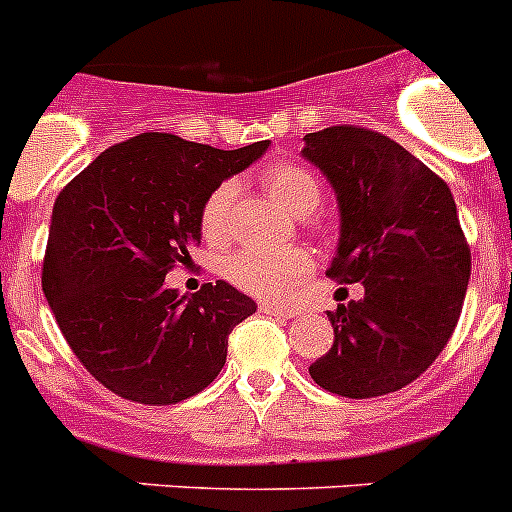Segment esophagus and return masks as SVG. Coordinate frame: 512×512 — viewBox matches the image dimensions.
Returning <instances> with one entry per match:
<instances>
[{
  "label": "esophagus",
  "mask_w": 512,
  "mask_h": 512,
  "mask_svg": "<svg viewBox=\"0 0 512 512\" xmlns=\"http://www.w3.org/2000/svg\"><path fill=\"white\" fill-rule=\"evenodd\" d=\"M259 310L264 312V315H271V318H295L297 312L289 310V307H282V305H274V302H261Z\"/></svg>",
  "instance_id": "obj_1"
}]
</instances>
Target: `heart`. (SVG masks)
<instances>
[{
    "instance_id": "heart-1",
    "label": "heart",
    "mask_w": 512,
    "mask_h": 512,
    "mask_svg": "<svg viewBox=\"0 0 512 512\" xmlns=\"http://www.w3.org/2000/svg\"><path fill=\"white\" fill-rule=\"evenodd\" d=\"M266 192L295 217H307L318 210L323 200V187L318 176L300 164H274L264 171ZM235 200V182L215 184L210 194L202 202L200 210V230L207 241L220 243L230 233V210ZM315 269V261L307 251L292 248V251H256V248H243V251L230 253L223 264V274L230 284L256 297H284L295 295L300 284Z\"/></svg>"
}]
</instances>
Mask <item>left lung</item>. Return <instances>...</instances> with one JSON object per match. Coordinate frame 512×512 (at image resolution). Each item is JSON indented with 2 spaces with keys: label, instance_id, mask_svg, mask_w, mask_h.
Returning a JSON list of instances; mask_svg holds the SVG:
<instances>
[{
  "label": "left lung",
  "instance_id": "obj_1",
  "mask_svg": "<svg viewBox=\"0 0 512 512\" xmlns=\"http://www.w3.org/2000/svg\"><path fill=\"white\" fill-rule=\"evenodd\" d=\"M302 156L333 184L341 241L325 271L364 284L328 312L336 341L310 377L351 400L390 395L436 361L456 323L472 251L449 184L400 143L356 125L305 135Z\"/></svg>",
  "mask_w": 512,
  "mask_h": 512
}]
</instances>
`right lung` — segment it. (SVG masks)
I'll return each instance as SVG.
<instances>
[{"instance_id":"add662e5","label":"right lung","mask_w":512,"mask_h":512,"mask_svg":"<svg viewBox=\"0 0 512 512\" xmlns=\"http://www.w3.org/2000/svg\"><path fill=\"white\" fill-rule=\"evenodd\" d=\"M266 140L235 151L143 133L99 153L56 197L43 292L87 372L140 405H176L220 374L228 336L256 302L228 282L192 297L166 289L200 246L215 184L251 166Z\"/></svg>"}]
</instances>
